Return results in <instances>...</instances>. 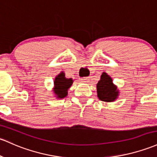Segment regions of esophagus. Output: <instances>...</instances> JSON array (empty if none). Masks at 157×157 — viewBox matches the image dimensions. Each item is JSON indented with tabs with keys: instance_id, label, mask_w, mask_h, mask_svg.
Wrapping results in <instances>:
<instances>
[{
	"instance_id": "esophagus-1",
	"label": "esophagus",
	"mask_w": 157,
	"mask_h": 157,
	"mask_svg": "<svg viewBox=\"0 0 157 157\" xmlns=\"http://www.w3.org/2000/svg\"><path fill=\"white\" fill-rule=\"evenodd\" d=\"M89 80H90V77H82V78L81 79L82 82H89Z\"/></svg>"
}]
</instances>
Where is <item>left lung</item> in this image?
I'll use <instances>...</instances> for the list:
<instances>
[{
  "instance_id": "8db88e82",
  "label": "left lung",
  "mask_w": 157,
  "mask_h": 157,
  "mask_svg": "<svg viewBox=\"0 0 157 157\" xmlns=\"http://www.w3.org/2000/svg\"><path fill=\"white\" fill-rule=\"evenodd\" d=\"M97 92L98 98L105 102L115 101L119 93L116 86L113 84L111 77L105 72L101 76V80L97 84Z\"/></svg>"
}]
</instances>
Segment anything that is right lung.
<instances>
[{
	"mask_svg": "<svg viewBox=\"0 0 157 157\" xmlns=\"http://www.w3.org/2000/svg\"><path fill=\"white\" fill-rule=\"evenodd\" d=\"M74 80L65 78L64 72H61L55 77L53 92L57 98H64L68 94V89L71 86Z\"/></svg>",
	"mask_w": 157,
	"mask_h": 157,
	"instance_id": "1",
	"label": "right lung"
}]
</instances>
